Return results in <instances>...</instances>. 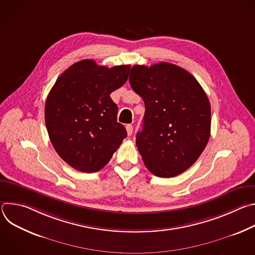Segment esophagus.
I'll use <instances>...</instances> for the list:
<instances>
[{"mask_svg":"<svg viewBox=\"0 0 255 255\" xmlns=\"http://www.w3.org/2000/svg\"><path fill=\"white\" fill-rule=\"evenodd\" d=\"M126 130H127V134L128 136H131L132 133H133V126L131 124H128L126 125Z\"/></svg>","mask_w":255,"mask_h":255,"instance_id":"obj_1","label":"esophagus"}]
</instances>
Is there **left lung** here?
Instances as JSON below:
<instances>
[{
    "label": "left lung",
    "instance_id": "1",
    "mask_svg": "<svg viewBox=\"0 0 255 255\" xmlns=\"http://www.w3.org/2000/svg\"><path fill=\"white\" fill-rule=\"evenodd\" d=\"M130 85L144 101L143 128L136 146L147 169L173 177L191 167L211 133V106L198 81L168 62L134 65Z\"/></svg>",
    "mask_w": 255,
    "mask_h": 255
}]
</instances>
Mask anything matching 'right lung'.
Wrapping results in <instances>:
<instances>
[{
	"label": "right lung",
	"mask_w": 255,
	"mask_h": 255,
	"mask_svg": "<svg viewBox=\"0 0 255 255\" xmlns=\"http://www.w3.org/2000/svg\"><path fill=\"white\" fill-rule=\"evenodd\" d=\"M129 70L130 65L109 68L84 59L69 66L50 90L47 132L55 151L71 167L100 170L127 137L110 95L127 82Z\"/></svg>",
	"instance_id": "add662e5"
}]
</instances>
